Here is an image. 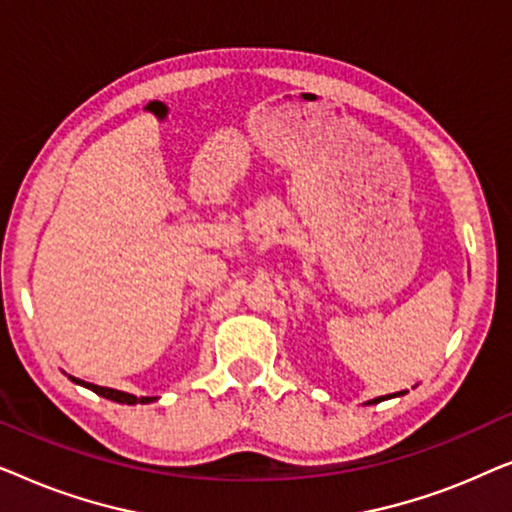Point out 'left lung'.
<instances>
[{
    "instance_id": "1",
    "label": "left lung",
    "mask_w": 512,
    "mask_h": 512,
    "mask_svg": "<svg viewBox=\"0 0 512 512\" xmlns=\"http://www.w3.org/2000/svg\"><path fill=\"white\" fill-rule=\"evenodd\" d=\"M403 394H408V391H398V394H389V396H377V398H373V401H368V405L382 403V401H387V398H396V396H403Z\"/></svg>"
}]
</instances>
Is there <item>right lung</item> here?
Here are the masks:
<instances>
[{
    "instance_id": "right-lung-1",
    "label": "right lung",
    "mask_w": 512,
    "mask_h": 512,
    "mask_svg": "<svg viewBox=\"0 0 512 512\" xmlns=\"http://www.w3.org/2000/svg\"><path fill=\"white\" fill-rule=\"evenodd\" d=\"M67 377H69V380H72L74 384H81V387L95 391L97 396L109 398V401H114V403H125V405H137V403H142V405H146V403L156 401V396H135V394H128V391H118V389H109V387H97V384L83 382V380H79V377H72V375H67Z\"/></svg>"
}]
</instances>
